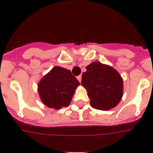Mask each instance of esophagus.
I'll return each instance as SVG.
<instances>
[{"instance_id": "34e87169", "label": "esophagus", "mask_w": 153, "mask_h": 153, "mask_svg": "<svg viewBox=\"0 0 153 153\" xmlns=\"http://www.w3.org/2000/svg\"><path fill=\"white\" fill-rule=\"evenodd\" d=\"M76 78H77V79H78V80H79V83H80V82H81V79H82V76L81 75L78 76Z\"/></svg>"}]
</instances>
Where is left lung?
<instances>
[{"mask_svg":"<svg viewBox=\"0 0 153 153\" xmlns=\"http://www.w3.org/2000/svg\"><path fill=\"white\" fill-rule=\"evenodd\" d=\"M82 75L81 84L88 91L91 107L108 110L123 96V79L113 68L99 62H92Z\"/></svg>","mask_w":153,"mask_h":153,"instance_id":"left-lung-1","label":"left lung"}]
</instances>
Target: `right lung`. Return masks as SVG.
Instances as JSON below:
<instances>
[{"label":"right lung","mask_w":153,"mask_h":153,"mask_svg":"<svg viewBox=\"0 0 153 153\" xmlns=\"http://www.w3.org/2000/svg\"><path fill=\"white\" fill-rule=\"evenodd\" d=\"M79 84L71 72L55 66L45 75L38 84V91L43 103L56 109L68 106L74 91Z\"/></svg>","instance_id":"add662e5"}]
</instances>
